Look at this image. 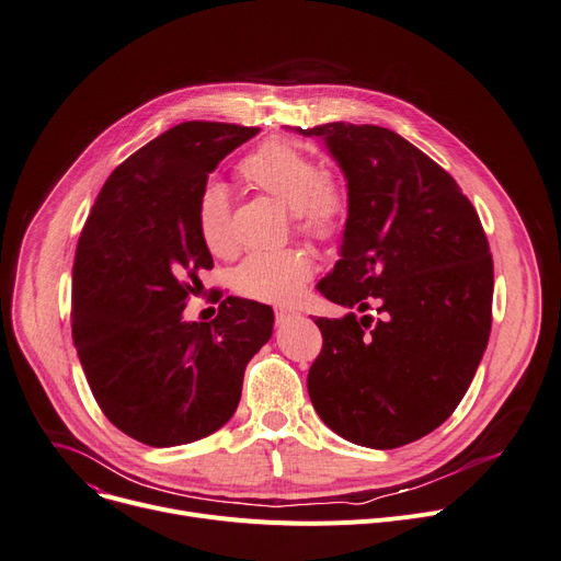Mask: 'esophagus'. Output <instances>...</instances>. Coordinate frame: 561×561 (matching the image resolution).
<instances>
[{"label": "esophagus", "instance_id": "esophagus-1", "mask_svg": "<svg viewBox=\"0 0 561 561\" xmlns=\"http://www.w3.org/2000/svg\"><path fill=\"white\" fill-rule=\"evenodd\" d=\"M297 318H299V313L295 309H277L275 311V322L279 327H284V324H288L290 320H297Z\"/></svg>", "mask_w": 561, "mask_h": 561}]
</instances>
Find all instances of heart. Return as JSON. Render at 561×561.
<instances>
[{"mask_svg":"<svg viewBox=\"0 0 561 561\" xmlns=\"http://www.w3.org/2000/svg\"><path fill=\"white\" fill-rule=\"evenodd\" d=\"M241 179L293 210L295 228L309 239L333 241L344 230L348 198L318 161L286 140H268L239 165ZM196 228L215 254L234 248L230 196L224 183L210 181L196 198ZM313 266L297 250L252 252L237 268V288L257 301L290 304L311 279Z\"/></svg>","mask_w":561,"mask_h":561,"instance_id":"b5f03b06","label":"heart"}]
</instances>
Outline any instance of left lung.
<instances>
[{
    "instance_id": "obj_1",
    "label": "left lung",
    "mask_w": 561,
    "mask_h": 561,
    "mask_svg": "<svg viewBox=\"0 0 561 561\" xmlns=\"http://www.w3.org/2000/svg\"><path fill=\"white\" fill-rule=\"evenodd\" d=\"M295 131L324 140L346 179L342 260L318 284L346 313L318 318L309 371L320 419L342 438L393 449L445 423L488 346L494 273L470 198L419 147L378 125Z\"/></svg>"
}]
</instances>
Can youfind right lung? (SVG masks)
I'll use <instances>...</instances> for the list:
<instances>
[{
	"instance_id": "add662e5",
	"label": "right lung",
	"mask_w": 561,
	"mask_h": 561,
	"mask_svg": "<svg viewBox=\"0 0 561 561\" xmlns=\"http://www.w3.org/2000/svg\"><path fill=\"white\" fill-rule=\"evenodd\" d=\"M260 127L181 123L121 163L100 190L73 262L71 333L103 414L127 436L172 447L210 436L239 404L273 309L228 297L213 322L183 309L213 254L196 228L208 174Z\"/></svg>"
}]
</instances>
